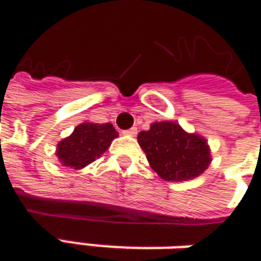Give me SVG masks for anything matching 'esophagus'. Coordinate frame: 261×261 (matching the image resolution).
Segmentation results:
<instances>
[{"label": "esophagus", "mask_w": 261, "mask_h": 261, "mask_svg": "<svg viewBox=\"0 0 261 261\" xmlns=\"http://www.w3.org/2000/svg\"><path fill=\"white\" fill-rule=\"evenodd\" d=\"M137 133H138V131H137L136 127H133V128H130V130H125L123 134H125V136H130V137H136Z\"/></svg>", "instance_id": "obj_1"}]
</instances>
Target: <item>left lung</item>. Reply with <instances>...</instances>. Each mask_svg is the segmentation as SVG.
Wrapping results in <instances>:
<instances>
[{"mask_svg":"<svg viewBox=\"0 0 261 261\" xmlns=\"http://www.w3.org/2000/svg\"><path fill=\"white\" fill-rule=\"evenodd\" d=\"M149 166L166 181L192 180L211 164V149L202 136L187 133L175 121H156L138 134Z\"/></svg>","mask_w":261,"mask_h":261,"instance_id":"left-lung-1","label":"left lung"}]
</instances>
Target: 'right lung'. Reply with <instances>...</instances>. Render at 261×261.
<instances>
[{
	"mask_svg": "<svg viewBox=\"0 0 261 261\" xmlns=\"http://www.w3.org/2000/svg\"><path fill=\"white\" fill-rule=\"evenodd\" d=\"M119 137L113 124L84 121L74 128L71 136L57 144L56 155L60 164L71 169H84L108 151L114 138Z\"/></svg>",
	"mask_w": 261,
	"mask_h": 261,
	"instance_id": "1",
	"label": "right lung"
}]
</instances>
